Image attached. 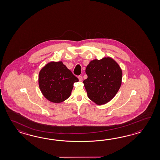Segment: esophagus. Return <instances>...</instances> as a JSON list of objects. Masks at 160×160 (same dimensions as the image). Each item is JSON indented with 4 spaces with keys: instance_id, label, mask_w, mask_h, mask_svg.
<instances>
[{
    "instance_id": "1",
    "label": "esophagus",
    "mask_w": 160,
    "mask_h": 160,
    "mask_svg": "<svg viewBox=\"0 0 160 160\" xmlns=\"http://www.w3.org/2000/svg\"><path fill=\"white\" fill-rule=\"evenodd\" d=\"M78 78L79 81H82V80H83V78H82V76L79 75V76L78 77Z\"/></svg>"
}]
</instances>
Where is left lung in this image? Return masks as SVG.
<instances>
[{
    "label": "left lung",
    "instance_id": "1",
    "mask_svg": "<svg viewBox=\"0 0 160 160\" xmlns=\"http://www.w3.org/2000/svg\"><path fill=\"white\" fill-rule=\"evenodd\" d=\"M85 72L88 78L83 83L90 99L101 105L114 97L122 83V72L112 58L94 59L87 66Z\"/></svg>",
    "mask_w": 160,
    "mask_h": 160
}]
</instances>
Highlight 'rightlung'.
I'll return each instance as SVG.
<instances>
[{
	"instance_id": "1",
	"label": "right lung",
	"mask_w": 160,
	"mask_h": 160,
	"mask_svg": "<svg viewBox=\"0 0 160 160\" xmlns=\"http://www.w3.org/2000/svg\"><path fill=\"white\" fill-rule=\"evenodd\" d=\"M78 81L62 61L48 63L41 69L38 78L42 94L49 101L57 103L68 98L74 83Z\"/></svg>"
}]
</instances>
